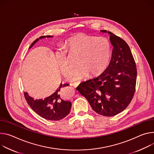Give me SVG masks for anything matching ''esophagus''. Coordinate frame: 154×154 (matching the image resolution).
<instances>
[{"label": "esophagus", "mask_w": 154, "mask_h": 154, "mask_svg": "<svg viewBox=\"0 0 154 154\" xmlns=\"http://www.w3.org/2000/svg\"><path fill=\"white\" fill-rule=\"evenodd\" d=\"M79 84H80V82H75V83L72 84L71 86H74L75 88H76V87H78V86H79Z\"/></svg>", "instance_id": "1"}]
</instances>
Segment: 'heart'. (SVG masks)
Returning <instances> with one entry per match:
<instances>
[{
	"label": "heart",
	"mask_w": 154,
	"mask_h": 154,
	"mask_svg": "<svg viewBox=\"0 0 154 154\" xmlns=\"http://www.w3.org/2000/svg\"><path fill=\"white\" fill-rule=\"evenodd\" d=\"M66 52L72 56H77L78 66L68 77L70 81L77 82L88 76H97L107 68L111 54V46L108 39L79 33L68 38L65 43ZM55 60L61 73L66 75L72 65L68 62L65 52L58 51Z\"/></svg>",
	"instance_id": "obj_1"
}]
</instances>
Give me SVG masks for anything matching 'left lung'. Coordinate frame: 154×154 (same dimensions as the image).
I'll return each instance as SVG.
<instances>
[{
	"mask_svg": "<svg viewBox=\"0 0 154 154\" xmlns=\"http://www.w3.org/2000/svg\"><path fill=\"white\" fill-rule=\"evenodd\" d=\"M108 33L113 46L110 62L98 76L81 82L77 90L86 98L97 113L114 116L130 104L136 82V63L127 43L111 32Z\"/></svg>",
	"mask_w": 154,
	"mask_h": 154,
	"instance_id": "8db88e82",
	"label": "left lung"
}]
</instances>
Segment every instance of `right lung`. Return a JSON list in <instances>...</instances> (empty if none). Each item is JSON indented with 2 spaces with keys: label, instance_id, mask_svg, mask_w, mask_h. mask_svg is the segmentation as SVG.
Here are the masks:
<instances>
[{
  "label": "right lung",
  "instance_id": "right-lung-1",
  "mask_svg": "<svg viewBox=\"0 0 154 154\" xmlns=\"http://www.w3.org/2000/svg\"><path fill=\"white\" fill-rule=\"evenodd\" d=\"M52 37H53L49 35L42 36L32 43L29 49L38 42L39 40ZM68 86V84H62L60 83L55 92L44 99L35 100L29 96L27 92H24V94L28 105L38 116L49 121H59L70 113L72 107L71 102L64 100L60 94L61 88Z\"/></svg>",
  "mask_w": 154,
  "mask_h": 154
}]
</instances>
